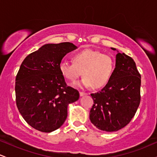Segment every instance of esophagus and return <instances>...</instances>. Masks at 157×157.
Returning <instances> with one entry per match:
<instances>
[{
    "mask_svg": "<svg viewBox=\"0 0 157 157\" xmlns=\"http://www.w3.org/2000/svg\"><path fill=\"white\" fill-rule=\"evenodd\" d=\"M87 94L85 93V92H82V91H80V97H82V96H85V95H86Z\"/></svg>",
    "mask_w": 157,
    "mask_h": 157,
    "instance_id": "1",
    "label": "esophagus"
}]
</instances>
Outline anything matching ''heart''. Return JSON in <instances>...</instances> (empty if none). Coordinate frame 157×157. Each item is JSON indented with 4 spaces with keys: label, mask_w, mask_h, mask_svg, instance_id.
Wrapping results in <instances>:
<instances>
[{
    "label": "heart",
    "mask_w": 157,
    "mask_h": 157,
    "mask_svg": "<svg viewBox=\"0 0 157 157\" xmlns=\"http://www.w3.org/2000/svg\"><path fill=\"white\" fill-rule=\"evenodd\" d=\"M74 63L61 62V75L70 81H76L82 75L84 78L78 85L82 87L100 89L109 82L114 69V60L111 56L97 50L86 48L73 55Z\"/></svg>",
    "instance_id": "heart-1"
}]
</instances>
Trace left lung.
<instances>
[{
    "mask_svg": "<svg viewBox=\"0 0 157 157\" xmlns=\"http://www.w3.org/2000/svg\"><path fill=\"white\" fill-rule=\"evenodd\" d=\"M140 86L141 75L134 60L125 53L118 52L109 82L101 91L91 94L94 100L89 115L91 123L108 132L127 125L140 105Z\"/></svg>",
    "mask_w": 157,
    "mask_h": 157,
    "instance_id": "obj_1",
    "label": "left lung"
}]
</instances>
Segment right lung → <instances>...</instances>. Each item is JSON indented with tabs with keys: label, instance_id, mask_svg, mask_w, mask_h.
I'll return each instance as SVG.
<instances>
[{
	"label": "right lung",
	"instance_id": "1",
	"mask_svg": "<svg viewBox=\"0 0 157 157\" xmlns=\"http://www.w3.org/2000/svg\"><path fill=\"white\" fill-rule=\"evenodd\" d=\"M71 43L46 44L23 61L15 79L16 105L27 123L36 130H57L67 117L68 104L80 94L68 86L59 65L68 52L76 49Z\"/></svg>",
	"mask_w": 157,
	"mask_h": 157
}]
</instances>
